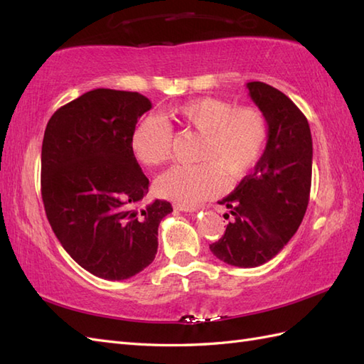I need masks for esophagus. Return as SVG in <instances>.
<instances>
[{
	"instance_id": "esophagus-1",
	"label": "esophagus",
	"mask_w": 364,
	"mask_h": 364,
	"mask_svg": "<svg viewBox=\"0 0 364 364\" xmlns=\"http://www.w3.org/2000/svg\"><path fill=\"white\" fill-rule=\"evenodd\" d=\"M175 210L184 211V213H194V211H197V206L186 205V203H176V205H175Z\"/></svg>"
}]
</instances>
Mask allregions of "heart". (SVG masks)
Instances as JSON below:
<instances>
[{
    "mask_svg": "<svg viewBox=\"0 0 364 364\" xmlns=\"http://www.w3.org/2000/svg\"><path fill=\"white\" fill-rule=\"evenodd\" d=\"M188 129L202 134L194 166H175L162 173L154 189L164 198L196 203L220 188V175L235 181L249 173L262 156L267 122L257 107H235L227 100L205 97L172 109ZM131 150L142 164H164L172 153V131L158 117H144L131 133Z\"/></svg>",
    "mask_w": 364,
    "mask_h": 364,
    "instance_id": "heart-1",
    "label": "heart"
}]
</instances>
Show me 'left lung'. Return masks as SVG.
<instances>
[{
    "instance_id": "left-lung-1",
    "label": "left lung",
    "mask_w": 364,
    "mask_h": 364,
    "mask_svg": "<svg viewBox=\"0 0 364 364\" xmlns=\"http://www.w3.org/2000/svg\"><path fill=\"white\" fill-rule=\"evenodd\" d=\"M267 122V144L253 172L219 205L227 206L225 233L210 245L220 261L257 267L280 253L296 235L310 202L313 141L308 120L283 92L247 82Z\"/></svg>"
}]
</instances>
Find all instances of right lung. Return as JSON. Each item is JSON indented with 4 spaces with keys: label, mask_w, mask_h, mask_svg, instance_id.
I'll use <instances>...</instances> for the list:
<instances>
[{
    "label": "right lung",
    "mask_w": 364,
    "mask_h": 364,
    "mask_svg": "<svg viewBox=\"0 0 364 364\" xmlns=\"http://www.w3.org/2000/svg\"><path fill=\"white\" fill-rule=\"evenodd\" d=\"M150 100L95 89L51 115L42 144V200L65 252L87 272L127 280L156 257L166 200L145 205L149 178L131 150V133Z\"/></svg>",
    "instance_id": "add662e5"
}]
</instances>
